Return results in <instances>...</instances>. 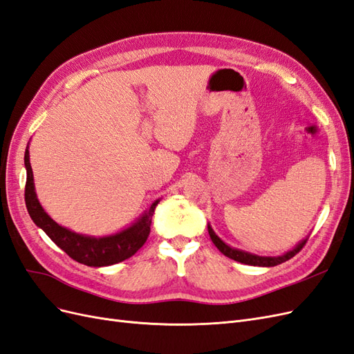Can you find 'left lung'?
I'll return each instance as SVG.
<instances>
[{"instance_id": "8db88e82", "label": "left lung", "mask_w": 354, "mask_h": 354, "mask_svg": "<svg viewBox=\"0 0 354 354\" xmlns=\"http://www.w3.org/2000/svg\"><path fill=\"white\" fill-rule=\"evenodd\" d=\"M208 233H209V238L211 241L214 242V245L217 246L218 251L221 254H224L226 257H229V259L234 260V261H239L242 264H250V266H260V267H273V266H277V264H282L288 260H291L292 257L295 254H298L299 251L303 250V246L306 245L307 239L299 242L294 250L288 251L286 254L283 255H279V257H260V255H255V254H250V252H245V251H241V250H236V248H232V246L224 243L216 233H214L212 227L208 224Z\"/></svg>"}]
</instances>
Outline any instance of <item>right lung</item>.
Listing matches in <instances>:
<instances>
[{
	"label": "right lung",
	"instance_id": "add662e5",
	"mask_svg": "<svg viewBox=\"0 0 354 354\" xmlns=\"http://www.w3.org/2000/svg\"><path fill=\"white\" fill-rule=\"evenodd\" d=\"M26 167V186H25V202L29 216L39 229L47 233V236L55 242L60 250L65 251L71 259L81 264L90 267H103L121 263L130 259L145 245L149 233H151V223L158 201H155L143 216L127 227L109 236L94 238L87 234L75 233L66 227H62L53 220L41 207L35 194L34 174L29 162V151L25 152Z\"/></svg>",
	"mask_w": 354,
	"mask_h": 354
}]
</instances>
